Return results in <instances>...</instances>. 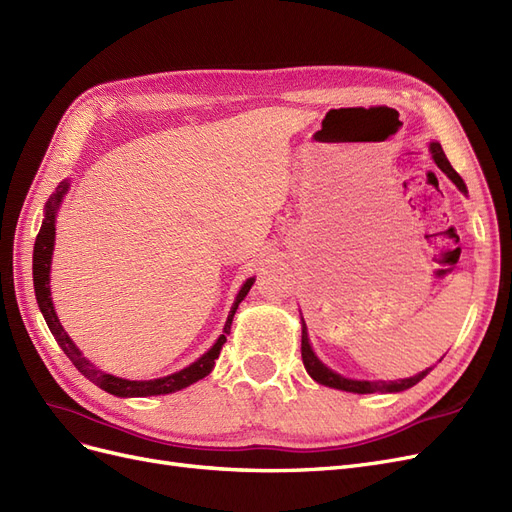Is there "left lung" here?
I'll use <instances>...</instances> for the list:
<instances>
[{"instance_id": "8db88e82", "label": "left lung", "mask_w": 512, "mask_h": 512, "mask_svg": "<svg viewBox=\"0 0 512 512\" xmlns=\"http://www.w3.org/2000/svg\"><path fill=\"white\" fill-rule=\"evenodd\" d=\"M430 151H432V158L434 162H437V166L443 170V173L456 183V187L460 189V192L466 194V185L462 181V177L453 170V166L449 164L445 151L441 147V143H430ZM301 358H304V367L306 371L314 377V380L318 384H325L329 388H337V390H346V392H358V394H371V392H401V390H407L411 386L418 384L420 380H424V377L428 375L430 369L418 373L409 377V380H399V382H356V380H346V377L333 373L331 369H327L323 363L318 361V358L314 356L312 348H310V342H308V331H306V323L304 327H301Z\"/></svg>"}]
</instances>
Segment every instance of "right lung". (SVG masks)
Masks as SVG:
<instances>
[{"label": "right lung", "mask_w": 512, "mask_h": 512, "mask_svg": "<svg viewBox=\"0 0 512 512\" xmlns=\"http://www.w3.org/2000/svg\"><path fill=\"white\" fill-rule=\"evenodd\" d=\"M67 192V183H61L56 187V194H52L46 202V215H44V223H42V230L35 238V249H33V285H35V297H37V304H40V310L46 318V325L52 331L54 339L59 342V346L63 348V352L69 356V361L75 365L84 377L92 384H97L99 388H103L109 394H116V396H151V394H170V392H177L189 384H194L198 380H202L204 375L211 373L215 361L219 358V352L225 344V335L230 333L232 327V318L238 310V304L249 293V289L253 287V278H249L244 282V287L240 289L232 312L225 320V327H223V335L217 339V344L208 350L204 356H200L194 365H189L185 369H181L179 373H173L168 377H160V380H149V382H130V380H122V377L116 375H109L103 373L101 369L94 367L92 363H88L86 358L82 356V352L75 348V344L69 339V335L65 333V329L61 327L59 318L54 314L52 308V299H50V261H52V246H54V215H56V208H59L63 196Z\"/></svg>", "instance_id": "obj_1"}]
</instances>
